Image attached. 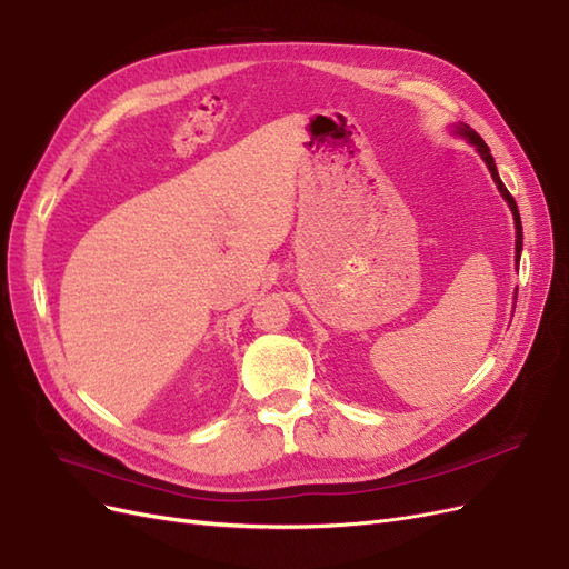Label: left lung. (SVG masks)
<instances>
[{
  "label": "left lung",
  "instance_id": "1",
  "mask_svg": "<svg viewBox=\"0 0 569 569\" xmlns=\"http://www.w3.org/2000/svg\"><path fill=\"white\" fill-rule=\"evenodd\" d=\"M458 132L460 134H465L468 137V140L477 147V151H479V157L487 161V166H489V170H491V178H493V182H496V187H498V192L503 194V199L508 201V206H510V211H512V218H515V230H518V239H515V256H518V261H520V251H522V222H520V211H518V203H515V199H512V194L508 192L506 189V184L501 182V178H498V170H496V163H493V157H491V151H489V147H487V142L481 140V137L470 128V126H460L458 128Z\"/></svg>",
  "mask_w": 569,
  "mask_h": 569
}]
</instances>
